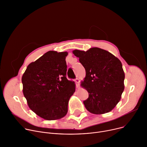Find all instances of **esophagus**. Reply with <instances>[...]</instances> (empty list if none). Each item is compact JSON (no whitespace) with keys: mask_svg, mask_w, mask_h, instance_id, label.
I'll use <instances>...</instances> for the list:
<instances>
[{"mask_svg":"<svg viewBox=\"0 0 147 147\" xmlns=\"http://www.w3.org/2000/svg\"><path fill=\"white\" fill-rule=\"evenodd\" d=\"M75 82H76V86H77V87H79V85H80V80H79V79H75Z\"/></svg>","mask_w":147,"mask_h":147,"instance_id":"34e87169","label":"esophagus"}]
</instances>
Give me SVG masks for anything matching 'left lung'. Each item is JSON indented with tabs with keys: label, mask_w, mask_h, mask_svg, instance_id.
Segmentation results:
<instances>
[{
	"label": "left lung",
	"mask_w": 147,
	"mask_h": 147,
	"mask_svg": "<svg viewBox=\"0 0 147 147\" xmlns=\"http://www.w3.org/2000/svg\"><path fill=\"white\" fill-rule=\"evenodd\" d=\"M75 56L84 67L86 77L82 86L89 97L83 102L86 109L100 115L111 111L124 90L125 73L121 61L111 53L94 47L86 51L75 50Z\"/></svg>",
	"instance_id": "1"
}]
</instances>
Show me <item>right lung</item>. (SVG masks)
Returning a JSON list of instances; mask_svg holds the SVG:
<instances>
[{"label":"right lung","mask_w":147,"mask_h":147,"mask_svg":"<svg viewBox=\"0 0 147 147\" xmlns=\"http://www.w3.org/2000/svg\"><path fill=\"white\" fill-rule=\"evenodd\" d=\"M67 52L50 51L29 64L22 77L23 93L28 106L41 118L53 121L67 113L76 90L66 77Z\"/></svg>","instance_id":"add662e5"}]
</instances>
